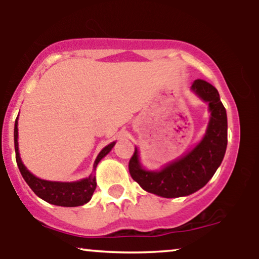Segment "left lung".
I'll return each instance as SVG.
<instances>
[{
  "instance_id": "8db88e82",
  "label": "left lung",
  "mask_w": 259,
  "mask_h": 259,
  "mask_svg": "<svg viewBox=\"0 0 259 259\" xmlns=\"http://www.w3.org/2000/svg\"><path fill=\"white\" fill-rule=\"evenodd\" d=\"M191 89L209 103L210 120L200 144L185 157L160 171L144 170L139 163L136 148L129 160L132 178L151 194L167 198L194 194L209 181L224 158L228 145V119L218 91L202 79L195 80Z\"/></svg>"
}]
</instances>
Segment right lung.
<instances>
[{"label":"right lung","mask_w":259,"mask_h":259,"mask_svg":"<svg viewBox=\"0 0 259 259\" xmlns=\"http://www.w3.org/2000/svg\"><path fill=\"white\" fill-rule=\"evenodd\" d=\"M17 120L14 124V147H16V160L18 168H19L20 174L24 178L30 189L36 194L38 197L42 198L44 201L49 202L51 204L62 207H76L82 206L86 202L90 201L95 189H96V179L95 175L91 174L90 177L84 180L75 181V183H56V181L41 180L34 177L30 171L24 167L18 152V126ZM114 146V142L109 144L99 153L94 164V170L96 169L97 164L103 157L106 156L112 147Z\"/></svg>","instance_id":"obj_1"}]
</instances>
